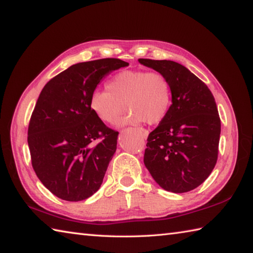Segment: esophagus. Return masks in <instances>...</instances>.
<instances>
[{"mask_svg": "<svg viewBox=\"0 0 253 253\" xmlns=\"http://www.w3.org/2000/svg\"><path fill=\"white\" fill-rule=\"evenodd\" d=\"M138 130L140 131V134H141V136H142V137H144V138H145V139L147 138V137H148V134H149V132H148V130H147V129H144V128H138Z\"/></svg>", "mask_w": 253, "mask_h": 253, "instance_id": "1", "label": "esophagus"}]
</instances>
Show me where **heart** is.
Returning a JSON list of instances; mask_svg holds the SVG:
<instances>
[{
  "instance_id": "1",
  "label": "heart",
  "mask_w": 253,
  "mask_h": 253,
  "mask_svg": "<svg viewBox=\"0 0 253 253\" xmlns=\"http://www.w3.org/2000/svg\"><path fill=\"white\" fill-rule=\"evenodd\" d=\"M171 104V88L166 76L159 72L123 71L106 83V90L90 95L89 108L99 121L115 124L129 111L125 123L145 122L153 125L162 122Z\"/></svg>"
}]
</instances>
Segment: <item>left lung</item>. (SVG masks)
<instances>
[{
    "instance_id": "1",
    "label": "left lung",
    "mask_w": 253,
    "mask_h": 253,
    "mask_svg": "<svg viewBox=\"0 0 253 253\" xmlns=\"http://www.w3.org/2000/svg\"><path fill=\"white\" fill-rule=\"evenodd\" d=\"M170 84V108L148 135L144 163L165 190L182 194L200 186L217 164L221 122L205 83L172 61L139 58Z\"/></svg>"
}]
</instances>
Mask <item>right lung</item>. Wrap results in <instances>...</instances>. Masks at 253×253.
<instances>
[{"label":"right lung","instance_id":"add662e5","mask_svg":"<svg viewBox=\"0 0 253 253\" xmlns=\"http://www.w3.org/2000/svg\"><path fill=\"white\" fill-rule=\"evenodd\" d=\"M128 65L118 58L75 64L41 91L27 142L36 176L58 198L84 200L102 185L116 151L118 131L95 116L89 98L103 77Z\"/></svg>","mask_w":253,"mask_h":253}]
</instances>
